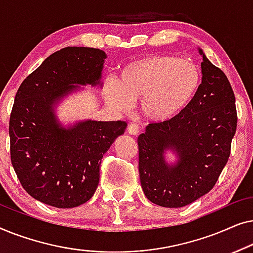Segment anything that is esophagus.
I'll return each instance as SVG.
<instances>
[{
	"label": "esophagus",
	"mask_w": 253,
	"mask_h": 253,
	"mask_svg": "<svg viewBox=\"0 0 253 253\" xmlns=\"http://www.w3.org/2000/svg\"><path fill=\"white\" fill-rule=\"evenodd\" d=\"M139 130H140V126L138 123H130L129 126H127V132L130 134H133V136H136V134L139 133Z\"/></svg>",
	"instance_id": "1"
}]
</instances>
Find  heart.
<instances>
[{
  "instance_id": "obj_1",
  "label": "heart",
  "mask_w": 253,
  "mask_h": 253,
  "mask_svg": "<svg viewBox=\"0 0 253 253\" xmlns=\"http://www.w3.org/2000/svg\"><path fill=\"white\" fill-rule=\"evenodd\" d=\"M202 75L191 61L169 55H148L127 63L119 81L106 84L110 105L126 110L140 101L144 116L167 121L188 106L198 92Z\"/></svg>"
}]
</instances>
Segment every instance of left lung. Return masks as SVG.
I'll return each mask as SVG.
<instances>
[{
  "mask_svg": "<svg viewBox=\"0 0 253 253\" xmlns=\"http://www.w3.org/2000/svg\"><path fill=\"white\" fill-rule=\"evenodd\" d=\"M202 72V84L188 106L171 119L150 123L138 137L141 188L159 206L183 207L211 191L229 159L237 126L234 91L224 72L204 54ZM168 148L180 155L174 168L164 162Z\"/></svg>",
  "mask_w": 253,
  "mask_h": 253,
  "instance_id": "8db88e82",
  "label": "left lung"
}]
</instances>
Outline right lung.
Listing matches in <instances>:
<instances>
[{
  "instance_id": "1",
  "label": "right lung",
  "mask_w": 253,
  "mask_h": 253,
  "mask_svg": "<svg viewBox=\"0 0 253 253\" xmlns=\"http://www.w3.org/2000/svg\"><path fill=\"white\" fill-rule=\"evenodd\" d=\"M105 58L98 48L65 47L27 76L16 93L10 158L20 184L41 203L71 209L91 199L103 154L126 130L123 121H85L67 130L51 112L74 84H98Z\"/></svg>"
}]
</instances>
